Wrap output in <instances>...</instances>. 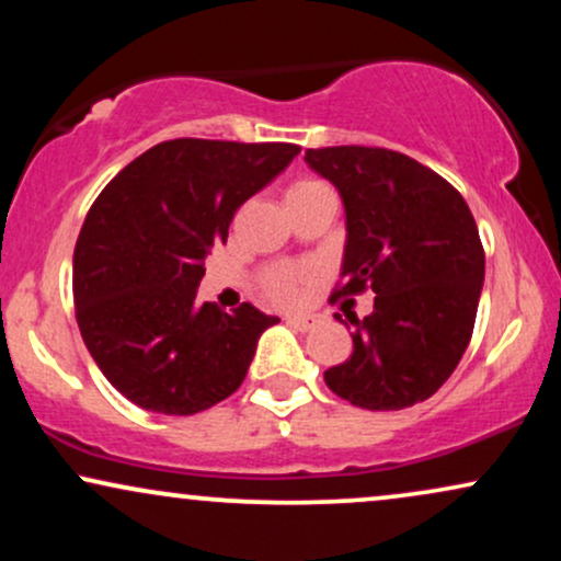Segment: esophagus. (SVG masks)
Returning a JSON list of instances; mask_svg holds the SVG:
<instances>
[{"mask_svg":"<svg viewBox=\"0 0 561 561\" xmlns=\"http://www.w3.org/2000/svg\"><path fill=\"white\" fill-rule=\"evenodd\" d=\"M287 324L295 327V330H300V332H308L313 324H317V319L306 317V313H293V317H287Z\"/></svg>","mask_w":561,"mask_h":561,"instance_id":"1","label":"esophagus"}]
</instances>
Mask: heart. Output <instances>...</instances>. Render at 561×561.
Masks as SVG:
<instances>
[{
  "label": "heart",
  "instance_id": "obj_1",
  "mask_svg": "<svg viewBox=\"0 0 561 561\" xmlns=\"http://www.w3.org/2000/svg\"><path fill=\"white\" fill-rule=\"evenodd\" d=\"M313 186H324V184L311 182V179H308V182H298L289 186V192H306V190H313ZM306 279H308V272H302V268H274V272L263 276V285H266V293L272 295L274 300L289 302L298 298L300 285Z\"/></svg>",
  "mask_w": 561,
  "mask_h": 561
}]
</instances>
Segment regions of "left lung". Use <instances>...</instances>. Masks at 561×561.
<instances>
[{
    "label": "left lung",
    "instance_id": "obj_1",
    "mask_svg": "<svg viewBox=\"0 0 561 561\" xmlns=\"http://www.w3.org/2000/svg\"><path fill=\"white\" fill-rule=\"evenodd\" d=\"M306 163L345 208V285L334 298L366 287L377 295L369 317L345 313L353 353L324 371L327 388L369 411L427 401L465 356L485 279L465 197L427 165L382 147H321Z\"/></svg>",
    "mask_w": 561,
    "mask_h": 561
}]
</instances>
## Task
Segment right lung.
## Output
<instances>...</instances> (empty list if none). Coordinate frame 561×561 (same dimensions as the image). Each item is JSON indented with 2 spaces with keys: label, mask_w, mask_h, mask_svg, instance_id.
<instances>
[{
  "label": "right lung",
  "mask_w": 561,
  "mask_h": 561,
  "mask_svg": "<svg viewBox=\"0 0 561 561\" xmlns=\"http://www.w3.org/2000/svg\"><path fill=\"white\" fill-rule=\"evenodd\" d=\"M298 152L287 141H160L94 199L73 253L76 319L128 401L190 416L240 388L279 319L250 302L231 313L197 302L203 261L227 242L234 210Z\"/></svg>",
  "instance_id": "add662e5"
}]
</instances>
